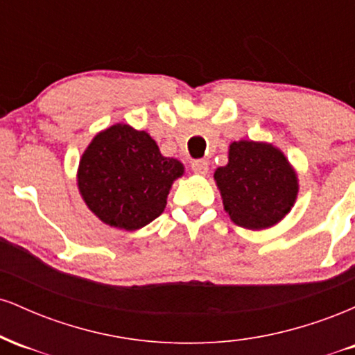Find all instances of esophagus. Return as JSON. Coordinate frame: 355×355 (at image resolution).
Wrapping results in <instances>:
<instances>
[{"mask_svg": "<svg viewBox=\"0 0 355 355\" xmlns=\"http://www.w3.org/2000/svg\"><path fill=\"white\" fill-rule=\"evenodd\" d=\"M191 170L197 175H207V172H209V164H207V160L198 158V160L191 162Z\"/></svg>", "mask_w": 355, "mask_h": 355, "instance_id": "obj_1", "label": "esophagus"}]
</instances>
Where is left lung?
<instances>
[{"label": "left lung", "mask_w": 355, "mask_h": 355, "mask_svg": "<svg viewBox=\"0 0 355 355\" xmlns=\"http://www.w3.org/2000/svg\"><path fill=\"white\" fill-rule=\"evenodd\" d=\"M214 177L230 218L252 230L282 220L299 189L295 172L282 152L245 140L230 145L229 165L217 168Z\"/></svg>", "instance_id": "left-lung-1"}]
</instances>
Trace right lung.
Masks as SVG:
<instances>
[{"label": "right lung", "instance_id": "1", "mask_svg": "<svg viewBox=\"0 0 355 355\" xmlns=\"http://www.w3.org/2000/svg\"><path fill=\"white\" fill-rule=\"evenodd\" d=\"M183 166L162 157L152 137L128 125H113L93 138L80 162L78 187L101 222L137 230L160 217Z\"/></svg>", "mask_w": 355, "mask_h": 355}]
</instances>
